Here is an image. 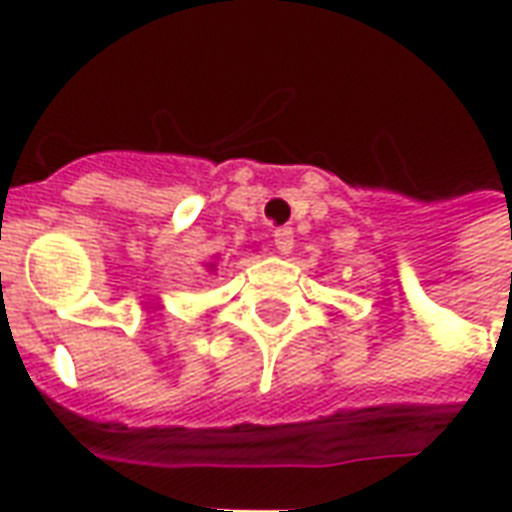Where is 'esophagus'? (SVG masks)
<instances>
[{
  "label": "esophagus",
  "mask_w": 512,
  "mask_h": 512,
  "mask_svg": "<svg viewBox=\"0 0 512 512\" xmlns=\"http://www.w3.org/2000/svg\"><path fill=\"white\" fill-rule=\"evenodd\" d=\"M274 246H277L279 255H290V249H293V230L290 227L274 230Z\"/></svg>",
  "instance_id": "esophagus-1"
}]
</instances>
